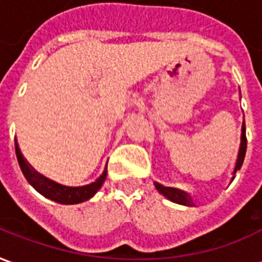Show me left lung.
I'll use <instances>...</instances> for the list:
<instances>
[{"mask_svg":"<svg viewBox=\"0 0 262 262\" xmlns=\"http://www.w3.org/2000/svg\"><path fill=\"white\" fill-rule=\"evenodd\" d=\"M246 150H247V137H246V125L243 123L242 144H240V151H238V157H237L234 174H236L237 170L242 168L243 161H244V157H246ZM233 178H234V177H233ZM156 188H157V191H159L160 193H163L165 198H168L172 202L180 203V205H187V206H191V205H192L191 198L188 196L185 192H182V191H178V189H174V188L163 187V185H160V184H156Z\"/></svg>","mask_w":262,"mask_h":262,"instance_id":"8db88e82","label":"left lung"}]
</instances>
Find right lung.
Listing matches in <instances>:
<instances>
[{
	"instance_id": "add662e5",
	"label": "right lung",
	"mask_w": 262,
	"mask_h": 262,
	"mask_svg": "<svg viewBox=\"0 0 262 262\" xmlns=\"http://www.w3.org/2000/svg\"><path fill=\"white\" fill-rule=\"evenodd\" d=\"M15 153H16V159H18V163H19L20 170H22L24 176H25V178L32 187L35 188L37 192L42 193L43 196L49 198L54 202L63 203V205H74V203L84 202L86 199H90V198L95 195V192L99 188L102 187L105 178H106V170H105L102 176L99 177L95 182L90 184V185L77 188L63 187V185H59V184L42 177L40 174H37L36 171H33V168H31V165L28 164L25 159L22 157L16 140H15Z\"/></svg>"
}]
</instances>
